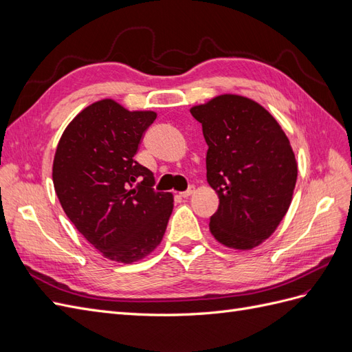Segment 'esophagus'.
Instances as JSON below:
<instances>
[{
	"mask_svg": "<svg viewBox=\"0 0 352 352\" xmlns=\"http://www.w3.org/2000/svg\"><path fill=\"white\" fill-rule=\"evenodd\" d=\"M192 192H194V186H189L186 190H184V192H180V197L188 198V197L192 195Z\"/></svg>",
	"mask_w": 352,
	"mask_h": 352,
	"instance_id": "esophagus-1",
	"label": "esophagus"
}]
</instances>
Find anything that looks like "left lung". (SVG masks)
<instances>
[{
  "label": "left lung",
  "mask_w": 352,
  "mask_h": 352,
  "mask_svg": "<svg viewBox=\"0 0 352 352\" xmlns=\"http://www.w3.org/2000/svg\"><path fill=\"white\" fill-rule=\"evenodd\" d=\"M207 182L219 195L210 232L228 248L251 250L272 236L291 206L298 166L289 140L258 102L225 94L195 105Z\"/></svg>",
  "instance_id": "obj_1"
}]
</instances>
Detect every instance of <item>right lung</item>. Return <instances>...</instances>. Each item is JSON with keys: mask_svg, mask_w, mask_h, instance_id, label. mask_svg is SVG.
Masks as SVG:
<instances>
[{"mask_svg": "<svg viewBox=\"0 0 352 352\" xmlns=\"http://www.w3.org/2000/svg\"><path fill=\"white\" fill-rule=\"evenodd\" d=\"M154 111L114 100L83 109L63 132L52 164L60 204L105 258L129 264L162 242L173 195L155 192L154 175L133 158Z\"/></svg>", "mask_w": 352, "mask_h": 352, "instance_id": "right-lung-1", "label": "right lung"}]
</instances>
